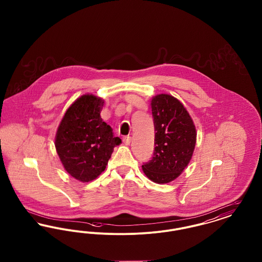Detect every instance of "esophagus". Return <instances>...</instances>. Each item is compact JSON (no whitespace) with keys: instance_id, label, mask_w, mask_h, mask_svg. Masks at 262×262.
<instances>
[{"instance_id":"obj_1","label":"esophagus","mask_w":262,"mask_h":262,"mask_svg":"<svg viewBox=\"0 0 262 262\" xmlns=\"http://www.w3.org/2000/svg\"><path fill=\"white\" fill-rule=\"evenodd\" d=\"M123 140H124L125 144H129L130 141H132V137H128V136L127 137H123Z\"/></svg>"}]
</instances>
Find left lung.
Listing matches in <instances>:
<instances>
[{"label":"left lung","instance_id":"8db88e82","mask_svg":"<svg viewBox=\"0 0 262 262\" xmlns=\"http://www.w3.org/2000/svg\"><path fill=\"white\" fill-rule=\"evenodd\" d=\"M155 128L154 153L142 170L147 178L157 184L174 181L190 161L196 132L184 105L168 94H159L151 101Z\"/></svg>","mask_w":262,"mask_h":262}]
</instances>
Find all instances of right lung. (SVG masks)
<instances>
[{"instance_id": "right-lung-1", "label": "right lung", "mask_w": 262, "mask_h": 262, "mask_svg": "<svg viewBox=\"0 0 262 262\" xmlns=\"http://www.w3.org/2000/svg\"><path fill=\"white\" fill-rule=\"evenodd\" d=\"M103 105L96 96H81L67 110L57 130L55 145L66 171L83 183L105 170L114 147L121 143L101 119Z\"/></svg>"}]
</instances>
